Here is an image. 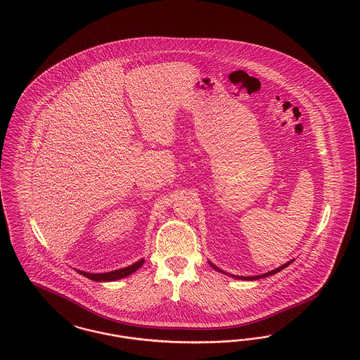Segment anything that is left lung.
Returning <instances> with one entry per match:
<instances>
[{
	"instance_id": "8db88e82",
	"label": "left lung",
	"mask_w": 360,
	"mask_h": 360,
	"mask_svg": "<svg viewBox=\"0 0 360 360\" xmlns=\"http://www.w3.org/2000/svg\"><path fill=\"white\" fill-rule=\"evenodd\" d=\"M292 262H294V261L287 262V263H285V264H283V266H281V267H278V269H275V270H273V271H270V273L263 274V275H258V276H236V278H238V279H246V281H254V279H259V278H264V276H269V275H273V274L279 273V271H281V270H283V269H285V267H287V266H288V264H291V263H292ZM210 264H211V267H214V269H215V270H218V271H219V273H224V271H222V270H219V269H218V267H217V266H214V264H212V263H210ZM234 276H236V275H234Z\"/></svg>"
}]
</instances>
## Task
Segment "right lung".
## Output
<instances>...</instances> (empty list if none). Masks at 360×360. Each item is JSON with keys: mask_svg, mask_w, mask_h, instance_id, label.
Segmentation results:
<instances>
[{"mask_svg": "<svg viewBox=\"0 0 360 360\" xmlns=\"http://www.w3.org/2000/svg\"><path fill=\"white\" fill-rule=\"evenodd\" d=\"M143 264V259L136 262L134 264L129 266V267H124L121 270H115V271H110V273L103 274H90L84 273V271H78L81 275L86 276L91 281H96V282H109V281H117V279H121L124 276H129L130 274L136 273V270Z\"/></svg>", "mask_w": 360, "mask_h": 360, "instance_id": "1", "label": "right lung"}]
</instances>
